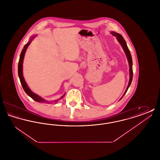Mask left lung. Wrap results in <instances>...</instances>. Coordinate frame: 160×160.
I'll return each instance as SVG.
<instances>
[{
  "mask_svg": "<svg viewBox=\"0 0 160 160\" xmlns=\"http://www.w3.org/2000/svg\"><path fill=\"white\" fill-rule=\"evenodd\" d=\"M111 33L114 36V37H116V38L118 39V41H119V42L120 43V44L121 45V46L125 52V53L126 54V56H127V58L128 59V63H129V83H128V85L127 88V89L125 92V93H123V97L124 96V95L126 93V92L128 91V88H129V86L132 82V75H133V71H132V57H131V54L130 53V52H129V49L128 48V46L127 45V43H126V41H125V39L123 38L122 35L119 33H118L116 32H112ZM121 98V99L122 98Z\"/></svg>",
  "mask_w": 160,
  "mask_h": 160,
  "instance_id": "8db88e82",
  "label": "left lung"
}]
</instances>
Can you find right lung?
I'll return each mask as SVG.
<instances>
[{
  "label": "right lung",
  "instance_id": "1",
  "mask_svg": "<svg viewBox=\"0 0 160 160\" xmlns=\"http://www.w3.org/2000/svg\"><path fill=\"white\" fill-rule=\"evenodd\" d=\"M36 35L32 37L31 38L30 41L24 46L23 47V50L21 52L20 54V59H19V62H18V77H19V78H20V83L22 85V87H23V89L24 91H25V92L31 97L32 99L33 100H35V101L37 102H45V103H49L48 101H46L45 99H43L42 98H41V97H39V95H38L37 94H35V93H33V92L31 91V89H29V88L28 87V86L27 85V84L26 83L24 79V77L23 76V59H24V54L26 53V51L28 47V46L30 45V44L32 42V40L33 39V38L35 37ZM65 95H63L62 97H61L60 99L62 98ZM58 100H56L54 101H57Z\"/></svg>",
  "mask_w": 160,
  "mask_h": 160
}]
</instances>
